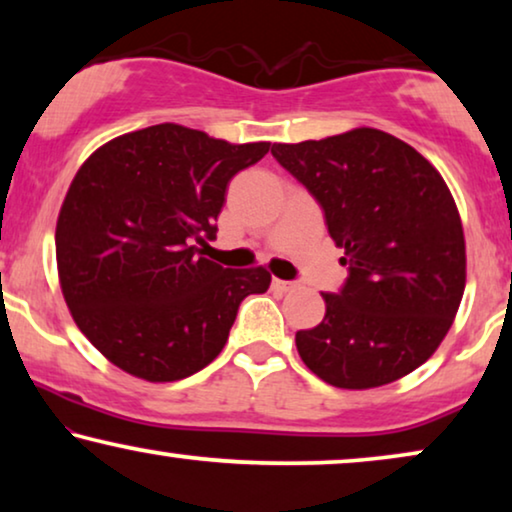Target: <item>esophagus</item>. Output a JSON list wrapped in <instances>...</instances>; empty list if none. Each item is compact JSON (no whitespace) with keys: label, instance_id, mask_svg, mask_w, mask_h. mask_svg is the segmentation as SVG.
Listing matches in <instances>:
<instances>
[{"label":"esophagus","instance_id":"1","mask_svg":"<svg viewBox=\"0 0 512 512\" xmlns=\"http://www.w3.org/2000/svg\"><path fill=\"white\" fill-rule=\"evenodd\" d=\"M272 286H275V289L277 291H293V289H296V282H284V279H275V282H272Z\"/></svg>","mask_w":512,"mask_h":512}]
</instances>
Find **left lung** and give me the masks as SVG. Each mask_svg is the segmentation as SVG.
<instances>
[{
	"mask_svg": "<svg viewBox=\"0 0 512 512\" xmlns=\"http://www.w3.org/2000/svg\"><path fill=\"white\" fill-rule=\"evenodd\" d=\"M319 202L345 251L347 279L321 293L326 317L296 333L305 366L340 389L412 373L450 331L466 286V247L450 188L410 144L375 128L272 144Z\"/></svg>",
	"mask_w": 512,
	"mask_h": 512,
	"instance_id": "obj_1",
	"label": "left lung"
}]
</instances>
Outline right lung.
I'll use <instances>...</instances> for the list:
<instances>
[{
    "mask_svg": "<svg viewBox=\"0 0 512 512\" xmlns=\"http://www.w3.org/2000/svg\"><path fill=\"white\" fill-rule=\"evenodd\" d=\"M268 142L228 144L160 123L97 149L69 186L55 228L62 296L81 333L125 373L174 382L221 354L265 268L202 258L226 188Z\"/></svg>",
    "mask_w": 512,
    "mask_h": 512,
    "instance_id": "right-lung-1",
    "label": "right lung"
}]
</instances>
